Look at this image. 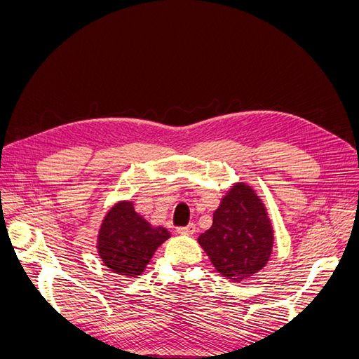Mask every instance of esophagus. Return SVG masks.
I'll list each match as a JSON object with an SVG mask.
<instances>
[{"label": "esophagus", "mask_w": 359, "mask_h": 359, "mask_svg": "<svg viewBox=\"0 0 359 359\" xmlns=\"http://www.w3.org/2000/svg\"><path fill=\"white\" fill-rule=\"evenodd\" d=\"M177 232L180 235H193L194 232H196V226H194L193 223H190L187 226H181V227H178Z\"/></svg>", "instance_id": "obj_1"}]
</instances>
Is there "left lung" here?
Masks as SVG:
<instances>
[{"mask_svg":"<svg viewBox=\"0 0 359 359\" xmlns=\"http://www.w3.org/2000/svg\"><path fill=\"white\" fill-rule=\"evenodd\" d=\"M198 243L214 268L232 281L252 277L268 264L274 229L252 186L233 184L214 211L212 226L199 235Z\"/></svg>","mask_w":359,"mask_h":359,"instance_id":"8db88e82","label":"left lung"}]
</instances>
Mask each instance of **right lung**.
Masks as SVG:
<instances>
[{
    "label": "right lung",
    "mask_w": 359,
    "mask_h": 359,
    "mask_svg": "<svg viewBox=\"0 0 359 359\" xmlns=\"http://www.w3.org/2000/svg\"><path fill=\"white\" fill-rule=\"evenodd\" d=\"M169 238L168 229L154 227L137 214L132 201H121L104 215L97 236V253L114 273L137 277Z\"/></svg>",
    "instance_id": "obj_1"
}]
</instances>
